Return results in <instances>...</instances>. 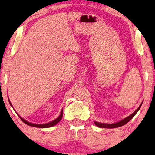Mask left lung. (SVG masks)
Here are the masks:
<instances>
[{
	"label": "left lung",
	"instance_id": "left-lung-1",
	"mask_svg": "<svg viewBox=\"0 0 155 155\" xmlns=\"http://www.w3.org/2000/svg\"><path fill=\"white\" fill-rule=\"evenodd\" d=\"M143 104V102L141 103V104L139 106V107L135 110V111L133 112L132 114H130V116H128V117L124 118V119L120 120V121L114 123V124H104V123H99L94 121V124L96 125L97 127H99V128H118V127H120L124 126L125 124H126L127 123L130 121V120L132 119L135 114H137V112L139 111L140 109L141 106Z\"/></svg>",
	"mask_w": 155,
	"mask_h": 155
}]
</instances>
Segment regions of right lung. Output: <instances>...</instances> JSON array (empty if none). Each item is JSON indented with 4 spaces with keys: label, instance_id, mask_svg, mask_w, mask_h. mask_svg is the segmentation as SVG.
<instances>
[{
    "label": "right lung",
    "instance_id": "1",
    "mask_svg": "<svg viewBox=\"0 0 155 155\" xmlns=\"http://www.w3.org/2000/svg\"><path fill=\"white\" fill-rule=\"evenodd\" d=\"M8 100H9V99H8ZM9 103H10V106H11V107H12V104L10 103V100H9ZM12 108H13V107H12ZM18 116H19V115H18ZM19 117L20 118V119L22 120V121L25 123V124H26L27 125H28V126H33V127H36V128H50V127H52V126H55V125H56V124H58V123L61 120V118H62V117H63V109L61 110L60 115H59V116H58V118H56V119L54 120H52V121H51V122H49V123H47V124H32V123H30V122L27 121V120H25L24 118H22V117H21V116H19Z\"/></svg>",
    "mask_w": 155,
    "mask_h": 155
}]
</instances>
